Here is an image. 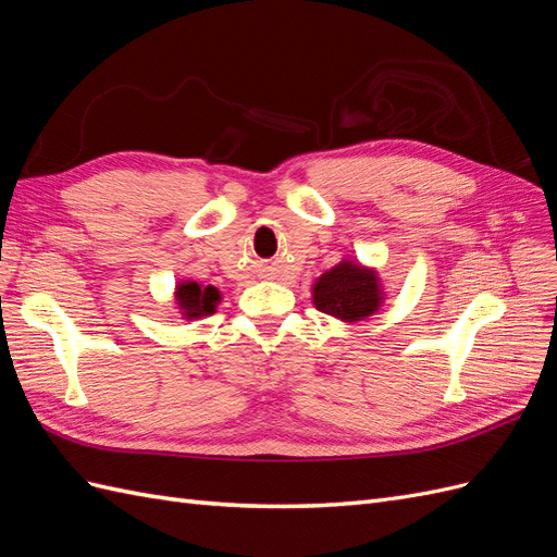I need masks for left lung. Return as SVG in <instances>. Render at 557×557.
<instances>
[{"mask_svg":"<svg viewBox=\"0 0 557 557\" xmlns=\"http://www.w3.org/2000/svg\"><path fill=\"white\" fill-rule=\"evenodd\" d=\"M313 307L344 323H356L383 307V285L374 267L358 260H342L330 272L320 274L311 288Z\"/></svg>","mask_w":557,"mask_h":557,"instance_id":"left-lung-1","label":"left lung"}]
</instances>
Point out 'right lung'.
<instances>
[{"label": "right lung", "instance_id": "add662e5", "mask_svg": "<svg viewBox=\"0 0 557 557\" xmlns=\"http://www.w3.org/2000/svg\"><path fill=\"white\" fill-rule=\"evenodd\" d=\"M176 307L185 320H197L211 315L215 307L221 305V290L213 285H201L197 281H181L174 290Z\"/></svg>", "mask_w": 557, "mask_h": 557}]
</instances>
